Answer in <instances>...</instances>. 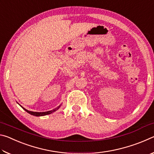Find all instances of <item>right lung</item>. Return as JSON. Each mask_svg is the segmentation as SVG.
Returning <instances> with one entry per match:
<instances>
[{
  "label": "right lung",
  "instance_id": "1",
  "mask_svg": "<svg viewBox=\"0 0 154 154\" xmlns=\"http://www.w3.org/2000/svg\"><path fill=\"white\" fill-rule=\"evenodd\" d=\"M59 107H60V106H58V107H57V108L55 109H53V110L49 111H47V112H33V111H28V110H26V109H24V108H23V107H22V108L24 109L26 111L28 112V113L32 115V116H46V115H49V114L52 113H53V112L56 111L57 110V109H58Z\"/></svg>",
  "mask_w": 154,
  "mask_h": 154
}]
</instances>
